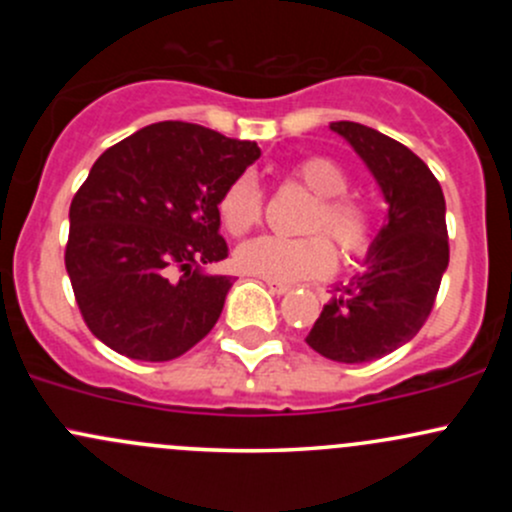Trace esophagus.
<instances>
[{"instance_id": "esophagus-1", "label": "esophagus", "mask_w": 512, "mask_h": 512, "mask_svg": "<svg viewBox=\"0 0 512 512\" xmlns=\"http://www.w3.org/2000/svg\"><path fill=\"white\" fill-rule=\"evenodd\" d=\"M267 287H270L272 294H287L292 285H282V282H267Z\"/></svg>"}]
</instances>
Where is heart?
<instances>
[{
    "mask_svg": "<svg viewBox=\"0 0 512 512\" xmlns=\"http://www.w3.org/2000/svg\"><path fill=\"white\" fill-rule=\"evenodd\" d=\"M294 178L319 195L309 215L307 232H327L344 255H361L371 240V220L361 203L347 198L349 175L337 160L312 156L294 165ZM220 218L227 232L242 235L262 218V190L252 175H240L225 188L220 198ZM235 262L245 275L267 282L294 285L314 277H327L334 270V250L324 235L287 240L277 235H260L242 242Z\"/></svg>",
    "mask_w": 512,
    "mask_h": 512,
    "instance_id": "b5f03b06",
    "label": "heart"
}]
</instances>
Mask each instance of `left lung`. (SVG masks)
<instances>
[{
	"label": "left lung",
	"mask_w": 512,
	"mask_h": 512,
	"mask_svg": "<svg viewBox=\"0 0 512 512\" xmlns=\"http://www.w3.org/2000/svg\"><path fill=\"white\" fill-rule=\"evenodd\" d=\"M366 163L389 205L366 252V270L332 299L307 344L342 364H366L416 337L448 267L446 200L428 165L394 138L354 121L329 123Z\"/></svg>",
	"instance_id": "left-lung-1"
}]
</instances>
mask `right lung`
<instances>
[{
    "mask_svg": "<svg viewBox=\"0 0 512 512\" xmlns=\"http://www.w3.org/2000/svg\"><path fill=\"white\" fill-rule=\"evenodd\" d=\"M260 158L255 141L160 121L101 153L71 200L66 272L96 339L138 361H170L218 322L232 280L220 198ZM181 267V277L172 270Z\"/></svg>",
    "mask_w": 512,
    "mask_h": 512,
    "instance_id": "add662e5",
    "label": "right lung"
}]
</instances>
